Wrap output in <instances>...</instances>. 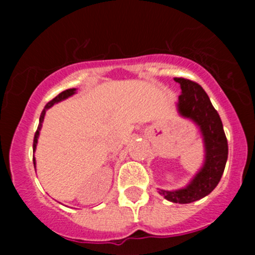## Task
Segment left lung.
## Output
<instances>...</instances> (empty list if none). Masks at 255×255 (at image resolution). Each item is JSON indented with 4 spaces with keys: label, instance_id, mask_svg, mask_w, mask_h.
I'll list each match as a JSON object with an SVG mask.
<instances>
[{
    "label": "left lung",
    "instance_id": "obj_1",
    "mask_svg": "<svg viewBox=\"0 0 255 255\" xmlns=\"http://www.w3.org/2000/svg\"><path fill=\"white\" fill-rule=\"evenodd\" d=\"M181 86L179 96L180 115L191 118L200 126L204 135L206 160L205 165L185 189L176 191L159 190L166 200L176 204H190L207 196L220 182L228 158V143L222 121L210 101V97L197 82L175 78Z\"/></svg>",
    "mask_w": 255,
    "mask_h": 255
}]
</instances>
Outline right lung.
<instances>
[{
    "label": "right lung",
    "mask_w": 255,
    "mask_h": 255,
    "mask_svg": "<svg viewBox=\"0 0 255 255\" xmlns=\"http://www.w3.org/2000/svg\"><path fill=\"white\" fill-rule=\"evenodd\" d=\"M74 94H75V89H68V90H65V91L60 92V94H59L58 96H56V97H54V99L51 100V101H49L48 104L45 105L44 110H43L42 113H40V118H39V125H38V128H37V130H35V134H34V139H33V151L35 150V146H37V142H38V135H39V130H40V128H42V122H43V121H44L45 111H47V110L49 109V107H51V106H53L54 104H56V102H60V101H63V100L68 99L69 96H71V95H74ZM33 163H34V166H35V160H34V159H33Z\"/></svg>",
    "instance_id": "obj_1"
}]
</instances>
